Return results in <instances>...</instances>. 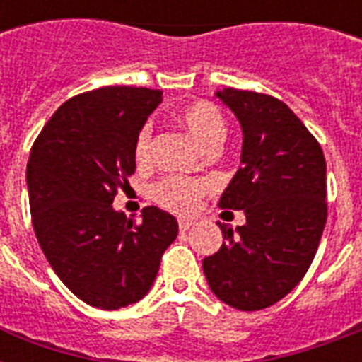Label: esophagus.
<instances>
[{
	"label": "esophagus",
	"mask_w": 362,
	"mask_h": 362,
	"mask_svg": "<svg viewBox=\"0 0 362 362\" xmlns=\"http://www.w3.org/2000/svg\"><path fill=\"white\" fill-rule=\"evenodd\" d=\"M193 226H195V221L192 220H186V218H180V220H178V229H180L182 233L189 231Z\"/></svg>",
	"instance_id": "34e87169"
}]
</instances>
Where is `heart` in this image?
<instances>
[{
    "mask_svg": "<svg viewBox=\"0 0 362 362\" xmlns=\"http://www.w3.org/2000/svg\"><path fill=\"white\" fill-rule=\"evenodd\" d=\"M182 125L189 131V135L204 148H220L227 136L226 116L216 105L209 101H197L180 110ZM152 153V127L144 125L135 139V158L139 163H146ZM206 186L204 182L189 180L184 176H167L152 187V197L161 206L173 212H192L203 195Z\"/></svg>",
    "mask_w": 362,
    "mask_h": 362,
    "instance_id": "b5f03b06",
    "label": "heart"
}]
</instances>
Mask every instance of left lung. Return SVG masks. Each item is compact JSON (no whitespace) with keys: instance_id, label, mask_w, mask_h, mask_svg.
I'll use <instances>...</instances> for the list:
<instances>
[{"instance_id":"left-lung-1","label":"left lung","mask_w":362,"mask_h":362,"mask_svg":"<svg viewBox=\"0 0 362 362\" xmlns=\"http://www.w3.org/2000/svg\"><path fill=\"white\" fill-rule=\"evenodd\" d=\"M242 127V167L218 206L246 223H218L223 244L203 259L210 289L255 312L291 293L314 261L327 221V165L320 142L286 103L264 93L216 92Z\"/></svg>"}]
</instances>
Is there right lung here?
Listing matches in <instances>:
<instances>
[{
	"label": "right lung",
	"instance_id": "add662e5",
	"mask_svg": "<svg viewBox=\"0 0 362 362\" xmlns=\"http://www.w3.org/2000/svg\"><path fill=\"white\" fill-rule=\"evenodd\" d=\"M159 90L105 86L65 101L33 142L25 169L35 237L58 278L90 306L141 300L178 221L158 206L135 226L112 201L135 173V139Z\"/></svg>",
	"mask_w": 362,
	"mask_h": 362
}]
</instances>
